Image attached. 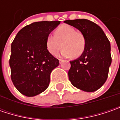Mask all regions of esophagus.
Segmentation results:
<instances>
[{"mask_svg": "<svg viewBox=\"0 0 120 120\" xmlns=\"http://www.w3.org/2000/svg\"><path fill=\"white\" fill-rule=\"evenodd\" d=\"M63 62V60H62V59H59V63H60V64H61Z\"/></svg>", "mask_w": 120, "mask_h": 120, "instance_id": "34e87169", "label": "esophagus"}]
</instances>
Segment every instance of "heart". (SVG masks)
Listing matches in <instances>:
<instances>
[{
	"mask_svg": "<svg viewBox=\"0 0 120 120\" xmlns=\"http://www.w3.org/2000/svg\"><path fill=\"white\" fill-rule=\"evenodd\" d=\"M85 36L81 32L68 25L60 26L55 31V36L49 35L45 45L48 52L55 55L63 49L61 55L65 57H79L83 53L85 49Z\"/></svg>",
	"mask_w": 120,
	"mask_h": 120,
	"instance_id": "obj_1",
	"label": "heart"
}]
</instances>
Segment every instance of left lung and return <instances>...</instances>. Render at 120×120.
I'll return each mask as SVG.
<instances>
[{"instance_id":"8db88e82","label":"left lung","mask_w":120,"mask_h":120,"mask_svg":"<svg viewBox=\"0 0 120 120\" xmlns=\"http://www.w3.org/2000/svg\"><path fill=\"white\" fill-rule=\"evenodd\" d=\"M85 36V49L79 58L70 61L68 72L71 84L77 89L93 92L104 85L112 63L111 46L101 28L87 19L64 21Z\"/></svg>"}]
</instances>
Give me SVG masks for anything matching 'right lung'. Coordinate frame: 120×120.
Here are the masks:
<instances>
[{"instance_id": "1", "label": "right lung", "mask_w": 120, "mask_h": 120, "mask_svg": "<svg viewBox=\"0 0 120 120\" xmlns=\"http://www.w3.org/2000/svg\"><path fill=\"white\" fill-rule=\"evenodd\" d=\"M60 22H33L19 30L12 41L9 60L11 79L22 94L33 97L48 87L51 73L59 61L49 53L45 41Z\"/></svg>"}]
</instances>
